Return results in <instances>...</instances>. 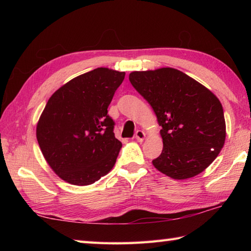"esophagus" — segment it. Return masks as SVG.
Wrapping results in <instances>:
<instances>
[{
  "label": "esophagus",
  "mask_w": 251,
  "mask_h": 251,
  "mask_svg": "<svg viewBox=\"0 0 251 251\" xmlns=\"http://www.w3.org/2000/svg\"><path fill=\"white\" fill-rule=\"evenodd\" d=\"M135 138H136V140H137V141L142 142L143 140H145V138H146L145 131H142V130H137V131H136V135H135Z\"/></svg>",
  "instance_id": "1"
}]
</instances>
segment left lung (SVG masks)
I'll list each match as a JSON object with an SVG mask.
<instances>
[{
    "instance_id": "8db88e82",
    "label": "left lung",
    "mask_w": 251,
    "mask_h": 251,
    "mask_svg": "<svg viewBox=\"0 0 251 251\" xmlns=\"http://www.w3.org/2000/svg\"><path fill=\"white\" fill-rule=\"evenodd\" d=\"M129 81L162 126L163 151L153 166L176 180L204 172L226 142L225 114L217 96L174 68L134 71Z\"/></svg>"
}]
</instances>
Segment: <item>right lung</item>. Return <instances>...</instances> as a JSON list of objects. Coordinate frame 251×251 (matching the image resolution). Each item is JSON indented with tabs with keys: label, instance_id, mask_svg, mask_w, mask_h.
<instances>
[{
	"label": "right lung",
	"instance_id": "right-lung-1",
	"mask_svg": "<svg viewBox=\"0 0 251 251\" xmlns=\"http://www.w3.org/2000/svg\"><path fill=\"white\" fill-rule=\"evenodd\" d=\"M125 72L97 68L72 78L47 101L36 139L50 167L66 182L89 185L111 172L122 142L108 106Z\"/></svg>",
	"mask_w": 251,
	"mask_h": 251
}]
</instances>
